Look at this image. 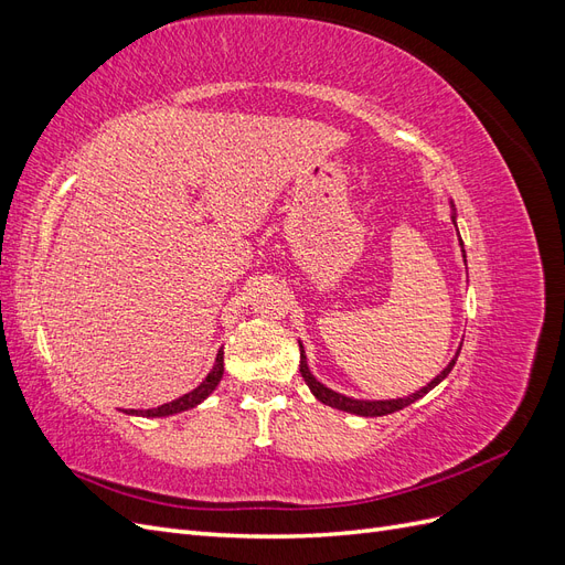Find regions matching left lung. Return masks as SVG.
Listing matches in <instances>:
<instances>
[{
    "label": "left lung",
    "mask_w": 565,
    "mask_h": 565,
    "mask_svg": "<svg viewBox=\"0 0 565 565\" xmlns=\"http://www.w3.org/2000/svg\"><path fill=\"white\" fill-rule=\"evenodd\" d=\"M452 221H455V216H452ZM461 252H465V249H461ZM299 349H301V365H299V372H301L303 382L309 384V388H311L313 396H316L320 403H324V405L337 407V409H344V413H351V415H361V417H382V415H391V413H398V409L407 407L409 403L419 401V398H422V396H426V393H429L434 386H438L443 380L448 377L450 370H452V365H455V361H457V355H459V351H457V355H455L452 361L448 363V367L443 370V372L438 374V377H434V380H431L429 384H426L424 388L415 391L413 396L396 398V401H353V398L341 396V393H337V391H332V388H328V386H322L320 382H316V377H313V374L309 372V365H306L303 347L299 344Z\"/></svg>",
    "instance_id": "8db88e82"
}]
</instances>
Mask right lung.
Listing matches in <instances>:
<instances>
[{
	"instance_id": "obj_1",
	"label": "right lung",
	"mask_w": 565,
	"mask_h": 565,
	"mask_svg": "<svg viewBox=\"0 0 565 565\" xmlns=\"http://www.w3.org/2000/svg\"><path fill=\"white\" fill-rule=\"evenodd\" d=\"M221 374H224V351L216 353V363L212 367V372L204 377V382L193 388L191 393H185V396L172 401V403H164L160 407H152V409H129V415H143V417H164V415H174V413H183V409H191L198 403H202L204 398L210 396V393L216 388V384L221 382Z\"/></svg>"
}]
</instances>
